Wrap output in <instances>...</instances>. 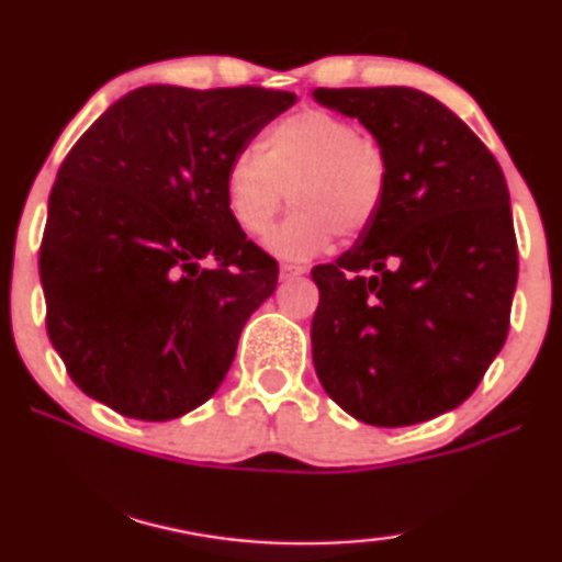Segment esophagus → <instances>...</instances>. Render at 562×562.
Masks as SVG:
<instances>
[{
	"label": "esophagus",
	"mask_w": 562,
	"mask_h": 562,
	"mask_svg": "<svg viewBox=\"0 0 562 562\" xmlns=\"http://www.w3.org/2000/svg\"><path fill=\"white\" fill-rule=\"evenodd\" d=\"M307 273V268L302 266H281V281H291V279H299V276Z\"/></svg>",
	"instance_id": "34e87169"
}]
</instances>
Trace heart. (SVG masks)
<instances>
[{
  "instance_id": "heart-1",
  "label": "heart",
  "mask_w": 562,
  "mask_h": 562,
  "mask_svg": "<svg viewBox=\"0 0 562 562\" xmlns=\"http://www.w3.org/2000/svg\"><path fill=\"white\" fill-rule=\"evenodd\" d=\"M286 193L294 211L268 237V250L307 260L333 235H369L390 195V157L353 121L317 108L291 113L266 131L263 151L239 149L224 175L229 214L252 237L271 229Z\"/></svg>"
}]
</instances>
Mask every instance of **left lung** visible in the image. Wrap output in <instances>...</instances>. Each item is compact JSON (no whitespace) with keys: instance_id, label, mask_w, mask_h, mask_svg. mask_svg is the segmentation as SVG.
<instances>
[{"instance_id":"left-lung-1","label":"left lung","mask_w":562,"mask_h":562,"mask_svg":"<svg viewBox=\"0 0 562 562\" xmlns=\"http://www.w3.org/2000/svg\"><path fill=\"white\" fill-rule=\"evenodd\" d=\"M312 98L359 119L390 157L379 222L312 268L319 384L361 424H424L462 405L506 344L519 255L504 170L468 123L413 87Z\"/></svg>"}]
</instances>
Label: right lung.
I'll return each instance as SVG.
<instances>
[{
	"instance_id": "obj_1",
	"label": "right lung",
	"mask_w": 562,
	"mask_h": 562,
	"mask_svg": "<svg viewBox=\"0 0 562 562\" xmlns=\"http://www.w3.org/2000/svg\"><path fill=\"white\" fill-rule=\"evenodd\" d=\"M294 103L263 87L147 85L71 147L38 268L48 338L85 395L126 418L172 420L218 390L279 281L232 218L224 175Z\"/></svg>"
}]
</instances>
